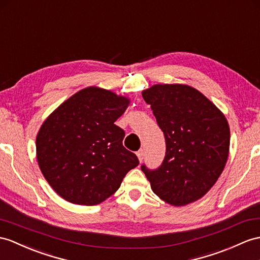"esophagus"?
I'll return each instance as SVG.
<instances>
[{"instance_id":"obj_1","label":"esophagus","mask_w":260,"mask_h":260,"mask_svg":"<svg viewBox=\"0 0 260 260\" xmlns=\"http://www.w3.org/2000/svg\"><path fill=\"white\" fill-rule=\"evenodd\" d=\"M137 155H138V159H139V161H142L143 160V157H144V150L143 149H140L139 150L138 152H137Z\"/></svg>"}]
</instances>
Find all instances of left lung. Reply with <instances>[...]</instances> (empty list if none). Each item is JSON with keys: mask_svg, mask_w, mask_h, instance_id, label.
Listing matches in <instances>:
<instances>
[{"mask_svg": "<svg viewBox=\"0 0 260 260\" xmlns=\"http://www.w3.org/2000/svg\"><path fill=\"white\" fill-rule=\"evenodd\" d=\"M166 139L161 166L141 170L167 203L198 201L216 183L229 157V122L203 93L185 85H155L142 91Z\"/></svg>", "mask_w": 260, "mask_h": 260, "instance_id": "1", "label": "left lung"}]
</instances>
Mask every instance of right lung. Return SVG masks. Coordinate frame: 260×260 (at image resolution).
<instances>
[{"mask_svg":"<svg viewBox=\"0 0 260 260\" xmlns=\"http://www.w3.org/2000/svg\"><path fill=\"white\" fill-rule=\"evenodd\" d=\"M129 100L88 87L62 103L41 126L37 161L44 178L62 199L97 205L120 187L138 156L123 147L124 130L115 122Z\"/></svg>","mask_w":260,"mask_h":260,"instance_id":"1","label":"right lung"}]
</instances>
